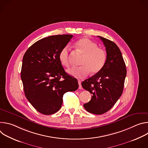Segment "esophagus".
Returning <instances> with one entry per match:
<instances>
[{
  "instance_id": "obj_1",
  "label": "esophagus",
  "mask_w": 148,
  "mask_h": 148,
  "mask_svg": "<svg viewBox=\"0 0 148 148\" xmlns=\"http://www.w3.org/2000/svg\"><path fill=\"white\" fill-rule=\"evenodd\" d=\"M78 85H79V89H82V86H81V82L80 80H78Z\"/></svg>"
}]
</instances>
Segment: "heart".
Segmentation results:
<instances>
[{"label":"heart","instance_id":"obj_1","mask_svg":"<svg viewBox=\"0 0 148 148\" xmlns=\"http://www.w3.org/2000/svg\"><path fill=\"white\" fill-rule=\"evenodd\" d=\"M76 48L84 54L80 62L81 66L72 68L68 73L74 77L82 78L87 77L90 72L92 74L99 73L107 61V53L98 45L88 38H82L75 44ZM58 59L61 64L66 67H70L69 52L67 47H63L59 53Z\"/></svg>","mask_w":148,"mask_h":148}]
</instances>
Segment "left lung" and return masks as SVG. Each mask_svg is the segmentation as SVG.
Returning <instances> with one entry per match:
<instances>
[{
    "label": "left lung",
    "instance_id": "left-lung-1",
    "mask_svg": "<svg viewBox=\"0 0 148 148\" xmlns=\"http://www.w3.org/2000/svg\"><path fill=\"white\" fill-rule=\"evenodd\" d=\"M106 48L107 61L103 69L82 82L83 88L92 96L84 104L88 112L97 115L108 111L122 94L126 75V66L121 52L113 41L98 36Z\"/></svg>",
    "mask_w": 148,
    "mask_h": 148
}]
</instances>
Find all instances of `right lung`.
<instances>
[{
  "mask_svg": "<svg viewBox=\"0 0 148 148\" xmlns=\"http://www.w3.org/2000/svg\"><path fill=\"white\" fill-rule=\"evenodd\" d=\"M73 37L62 34L43 38L32 45L23 56L21 79L25 94L42 114L57 112L63 95L78 88L77 79L66 73L58 59L60 51Z\"/></svg>",
  "mask_w": 148,
  "mask_h": 148,
  "instance_id": "obj_1",
  "label": "right lung"
}]
</instances>
